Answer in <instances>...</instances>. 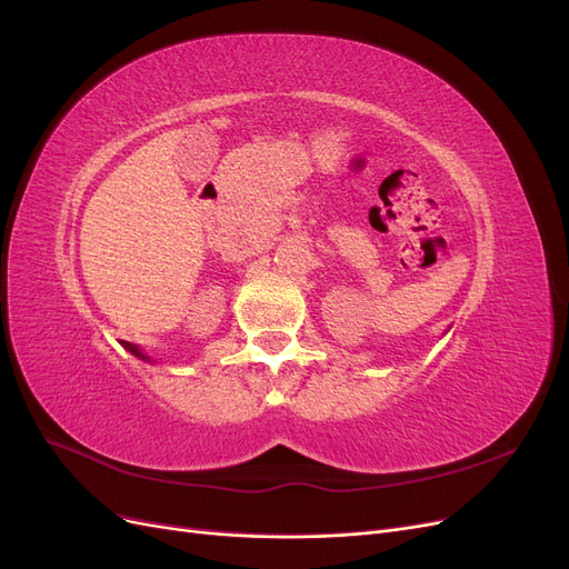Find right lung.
<instances>
[{
  "mask_svg": "<svg viewBox=\"0 0 569 569\" xmlns=\"http://www.w3.org/2000/svg\"><path fill=\"white\" fill-rule=\"evenodd\" d=\"M123 347L130 351V353H134V356H140V358H147V356H142V351L134 347V343H128V341H123Z\"/></svg>",
  "mask_w": 569,
  "mask_h": 569,
  "instance_id": "add662e5",
  "label": "right lung"
}]
</instances>
